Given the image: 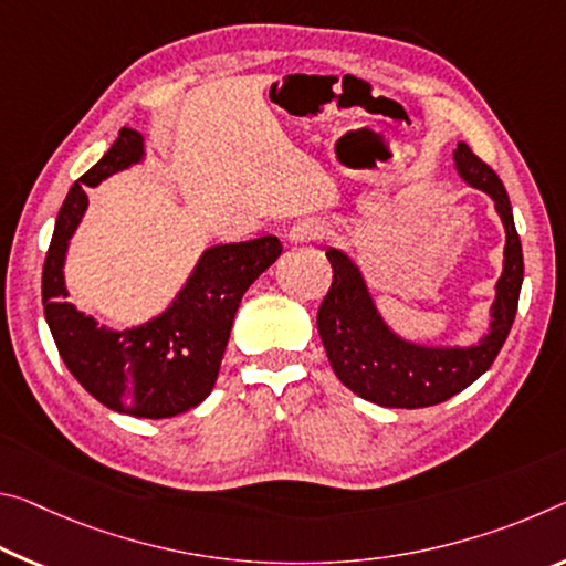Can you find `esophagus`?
Here are the masks:
<instances>
[{"label":"esophagus","instance_id":"esophagus-1","mask_svg":"<svg viewBox=\"0 0 566 566\" xmlns=\"http://www.w3.org/2000/svg\"><path fill=\"white\" fill-rule=\"evenodd\" d=\"M327 234V227L317 219H304L297 221L290 231V239L294 244H310V241H322Z\"/></svg>","mask_w":566,"mask_h":566}]
</instances>
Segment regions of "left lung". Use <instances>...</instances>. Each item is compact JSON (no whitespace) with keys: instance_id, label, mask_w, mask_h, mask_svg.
Returning <instances> with one entry per match:
<instances>
[{"instance_id":"1","label":"left lung","mask_w":566,"mask_h":566,"mask_svg":"<svg viewBox=\"0 0 566 566\" xmlns=\"http://www.w3.org/2000/svg\"><path fill=\"white\" fill-rule=\"evenodd\" d=\"M455 168L463 181L486 191L506 229L504 272L491 304L489 335L473 347H420L392 335L375 310L360 269L343 251L329 249L332 284L317 312V329L332 370L357 396L385 408H428L479 380L496 360L514 325L524 282V256L509 193L489 164L459 143Z\"/></svg>"}]
</instances>
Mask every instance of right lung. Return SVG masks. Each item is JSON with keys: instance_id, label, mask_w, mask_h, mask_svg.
<instances>
[{"instance_id": "add662e5", "label": "right lung", "mask_w": 566, "mask_h": 566, "mask_svg": "<svg viewBox=\"0 0 566 566\" xmlns=\"http://www.w3.org/2000/svg\"><path fill=\"white\" fill-rule=\"evenodd\" d=\"M140 158V133L120 128L111 150L70 188L44 256L42 304L62 363L90 396L125 416L156 420L191 410L209 396L239 302L282 254V241L259 237L206 249L164 315L136 329L97 327L67 302L62 274L67 241L87 209L85 186H97Z\"/></svg>"}]
</instances>
